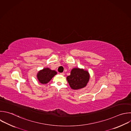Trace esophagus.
<instances>
[{
    "label": "esophagus",
    "mask_w": 131,
    "mask_h": 131,
    "mask_svg": "<svg viewBox=\"0 0 131 131\" xmlns=\"http://www.w3.org/2000/svg\"><path fill=\"white\" fill-rule=\"evenodd\" d=\"M60 75H63V76H64V73H60Z\"/></svg>",
    "instance_id": "obj_1"
}]
</instances>
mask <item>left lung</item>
Segmentation results:
<instances>
[{
  "mask_svg": "<svg viewBox=\"0 0 131 131\" xmlns=\"http://www.w3.org/2000/svg\"><path fill=\"white\" fill-rule=\"evenodd\" d=\"M88 71L82 69L74 68L71 75L67 77L70 87L73 90H78L84 88L90 79Z\"/></svg>",
  "mask_w": 131,
  "mask_h": 131,
  "instance_id": "obj_1",
  "label": "left lung"
}]
</instances>
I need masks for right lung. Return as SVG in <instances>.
Listing matches in <instances>:
<instances>
[{
	"label": "right lung",
	"mask_w": 131,
	"mask_h": 131,
	"mask_svg": "<svg viewBox=\"0 0 131 131\" xmlns=\"http://www.w3.org/2000/svg\"><path fill=\"white\" fill-rule=\"evenodd\" d=\"M56 74L57 72L55 71L52 70L49 68H46L38 72L37 78L40 83L42 84H47Z\"/></svg>",
	"instance_id": "obj_1"
}]
</instances>
